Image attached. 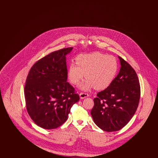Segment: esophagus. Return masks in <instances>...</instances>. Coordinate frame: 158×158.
I'll use <instances>...</instances> for the list:
<instances>
[{"mask_svg":"<svg viewBox=\"0 0 158 158\" xmlns=\"http://www.w3.org/2000/svg\"><path fill=\"white\" fill-rule=\"evenodd\" d=\"M88 96H89V95H88V94L84 93V92H81V93H80V94H79V97H80L81 99H84V98L88 97Z\"/></svg>","mask_w":158,"mask_h":158,"instance_id":"1","label":"esophagus"}]
</instances>
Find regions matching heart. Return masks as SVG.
Returning a JSON list of instances; mask_svg holds the SVG:
<instances>
[{"mask_svg":"<svg viewBox=\"0 0 158 158\" xmlns=\"http://www.w3.org/2000/svg\"><path fill=\"white\" fill-rule=\"evenodd\" d=\"M76 64L72 63L68 68V77L73 84H77L84 74L86 80L79 85L84 90L94 87L97 90H102L108 87L118 70L116 59L102 53L79 54L75 59Z\"/></svg>","mask_w":158,"mask_h":158,"instance_id":"heart-1","label":"heart"}]
</instances>
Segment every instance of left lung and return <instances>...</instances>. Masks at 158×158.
Returning <instances> with one entry per match:
<instances>
[{
  "mask_svg": "<svg viewBox=\"0 0 158 158\" xmlns=\"http://www.w3.org/2000/svg\"><path fill=\"white\" fill-rule=\"evenodd\" d=\"M120 69L110 85L97 94L90 114L95 124L112 132L124 127L135 115L140 87L135 70L120 56Z\"/></svg>",
  "mask_w": 158,
  "mask_h": 158,
  "instance_id": "1",
  "label": "left lung"
}]
</instances>
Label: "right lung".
Here are the masks:
<instances>
[{"label":"right lung","mask_w":158,"mask_h":158,"mask_svg":"<svg viewBox=\"0 0 158 158\" xmlns=\"http://www.w3.org/2000/svg\"><path fill=\"white\" fill-rule=\"evenodd\" d=\"M73 47L48 54L31 68L24 88L27 111L40 127L54 129L68 118L72 105L79 100L67 82L66 56Z\"/></svg>","instance_id":"right-lung-1"}]
</instances>
